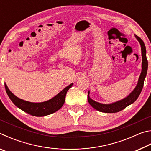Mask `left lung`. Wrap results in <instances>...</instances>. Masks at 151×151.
Listing matches in <instances>:
<instances>
[{
  "mask_svg": "<svg viewBox=\"0 0 151 151\" xmlns=\"http://www.w3.org/2000/svg\"><path fill=\"white\" fill-rule=\"evenodd\" d=\"M135 37L137 38L138 41L139 42L141 47V54H142V71L139 76L138 83L136 86V87L133 90V91L129 94V96H127L126 98L122 99L121 101H119L115 103L111 104H102L99 103L98 102H96L91 99L89 96L90 92H88V101L89 104L95 109L97 111L106 112V113H114V112H117L122 111L124 109L126 108L127 106H129L134 103L137 100L138 97L140 95V93L144 85L145 78L146 77L147 69H148V61L147 59L146 55V47H145V43L142 41V40L140 39L138 36L135 35Z\"/></svg>",
  "mask_w": 151,
  "mask_h": 151,
  "instance_id": "left-lung-1",
  "label": "left lung"
}]
</instances>
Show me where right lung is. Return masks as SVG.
Wrapping results in <instances>:
<instances>
[{
    "mask_svg": "<svg viewBox=\"0 0 151 151\" xmlns=\"http://www.w3.org/2000/svg\"><path fill=\"white\" fill-rule=\"evenodd\" d=\"M73 84H70L60 91L52 99L42 103H30L18 98L9 90L8 86L4 84L5 89L10 99L18 108L24 112L35 116H45L52 114L59 110L65 103L66 93Z\"/></svg>",
    "mask_w": 151,
    "mask_h": 151,
    "instance_id": "obj_1",
    "label": "right lung"
}]
</instances>
